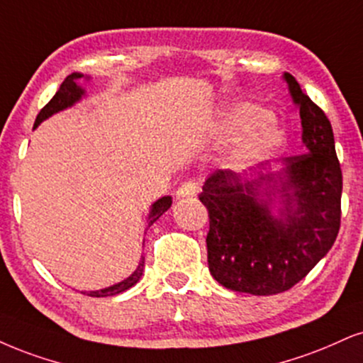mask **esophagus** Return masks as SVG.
I'll return each mask as SVG.
<instances>
[{
  "label": "esophagus",
  "instance_id": "1",
  "mask_svg": "<svg viewBox=\"0 0 363 363\" xmlns=\"http://www.w3.org/2000/svg\"><path fill=\"white\" fill-rule=\"evenodd\" d=\"M199 189H200L199 182H195V180H189V182L182 183V186H178V190H177V199H190V196H195Z\"/></svg>",
  "mask_w": 363,
  "mask_h": 363
}]
</instances>
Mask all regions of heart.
I'll use <instances>...</instances> for the list:
<instances>
[{
    "instance_id": "1",
    "label": "heart",
    "mask_w": 363,
    "mask_h": 363,
    "mask_svg": "<svg viewBox=\"0 0 363 363\" xmlns=\"http://www.w3.org/2000/svg\"><path fill=\"white\" fill-rule=\"evenodd\" d=\"M271 113L257 104H239L223 116L225 133L247 131L230 147L229 160L235 167H250L267 156L274 155L284 145V131L271 123Z\"/></svg>"
}]
</instances>
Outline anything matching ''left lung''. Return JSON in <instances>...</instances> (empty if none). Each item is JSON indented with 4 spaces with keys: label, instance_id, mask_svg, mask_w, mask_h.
Here are the masks:
<instances>
[{
    "label": "left lung",
    "instance_id": "left-lung-1",
    "mask_svg": "<svg viewBox=\"0 0 363 363\" xmlns=\"http://www.w3.org/2000/svg\"><path fill=\"white\" fill-rule=\"evenodd\" d=\"M301 118L306 153L281 160V172H213L199 195L208 210L210 274L227 289L269 296L293 288L337 239L342 217V168L328 118L293 75L284 72ZM281 199L279 216L272 196Z\"/></svg>",
    "mask_w": 363,
    "mask_h": 363
}]
</instances>
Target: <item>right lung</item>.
<instances>
[{
  "instance_id": "add662e5",
  "label": "right lung",
  "mask_w": 363,
  "mask_h": 363,
  "mask_svg": "<svg viewBox=\"0 0 363 363\" xmlns=\"http://www.w3.org/2000/svg\"><path fill=\"white\" fill-rule=\"evenodd\" d=\"M84 75L79 74V72H74L70 75H67V79L62 82L60 89H58L55 96L52 97L50 102H48L47 106L43 107L42 111H40L37 119H35V126L37 128L42 121H45L47 118H50L52 114L58 113V111H64L67 107L74 106L75 102L82 99V96L86 94L82 87L79 86V80L82 79ZM172 207V196H161L160 200H156V202L151 205V210H150V217H147V227L153 225V223L158 220V218L163 216L167 210ZM143 269H145V257L141 256V261L138 264L136 271L133 272L131 276L126 277L124 281H121V283L114 284V286H109V288H104V289H99V291H89V296H94V298H106V296H116V294L123 293V291H126L131 288L140 281V277L143 276ZM86 294V293H84Z\"/></svg>"
}]
</instances>
